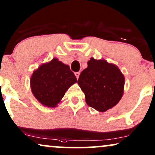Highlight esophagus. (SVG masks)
I'll return each instance as SVG.
<instances>
[{
    "instance_id": "34e87169",
    "label": "esophagus",
    "mask_w": 155,
    "mask_h": 155,
    "mask_svg": "<svg viewBox=\"0 0 155 155\" xmlns=\"http://www.w3.org/2000/svg\"><path fill=\"white\" fill-rule=\"evenodd\" d=\"M75 74V76H76V79H79V75H80V73H79V72H76V73L75 74Z\"/></svg>"
}]
</instances>
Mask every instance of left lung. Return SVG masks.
Here are the masks:
<instances>
[{
  "mask_svg": "<svg viewBox=\"0 0 155 155\" xmlns=\"http://www.w3.org/2000/svg\"><path fill=\"white\" fill-rule=\"evenodd\" d=\"M87 64L77 83L85 94L88 106L104 112L121 100L124 94V76L115 64L105 59L91 57Z\"/></svg>",
  "mask_w": 155,
  "mask_h": 155,
  "instance_id": "left-lung-1",
  "label": "left lung"
}]
</instances>
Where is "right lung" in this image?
<instances>
[{"label": "right lung", "instance_id": "right-lung-1", "mask_svg": "<svg viewBox=\"0 0 155 155\" xmlns=\"http://www.w3.org/2000/svg\"><path fill=\"white\" fill-rule=\"evenodd\" d=\"M77 81L69 66L54 58L43 64L31 76V89L43 106L54 108L61 102L66 91Z\"/></svg>", "mask_w": 155, "mask_h": 155}]
</instances>
